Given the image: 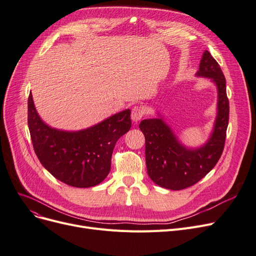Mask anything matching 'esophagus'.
Wrapping results in <instances>:
<instances>
[{"label": "esophagus", "mask_w": 256, "mask_h": 256, "mask_svg": "<svg viewBox=\"0 0 256 256\" xmlns=\"http://www.w3.org/2000/svg\"><path fill=\"white\" fill-rule=\"evenodd\" d=\"M144 113H146V110H144L142 106H134L132 108V113H130L132 120L134 122H138L144 116Z\"/></svg>", "instance_id": "34e87169"}]
</instances>
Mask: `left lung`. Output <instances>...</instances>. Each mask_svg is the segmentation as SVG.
Segmentation results:
<instances>
[{
	"instance_id": "1",
	"label": "left lung",
	"mask_w": 256,
	"mask_h": 256,
	"mask_svg": "<svg viewBox=\"0 0 256 256\" xmlns=\"http://www.w3.org/2000/svg\"><path fill=\"white\" fill-rule=\"evenodd\" d=\"M196 76L211 78L218 86V116L214 132L203 146L187 148L178 141L162 118L144 119L139 128L146 137L148 174L152 182L172 190L194 185L212 170L224 150L229 121L226 80L218 62L207 50Z\"/></svg>"
}]
</instances>
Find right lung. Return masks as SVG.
I'll list each match as a JSON object with an SVG mask.
<instances>
[{
  "instance_id": "right-lung-1",
  "label": "right lung",
  "mask_w": 256,
  "mask_h": 256,
  "mask_svg": "<svg viewBox=\"0 0 256 256\" xmlns=\"http://www.w3.org/2000/svg\"><path fill=\"white\" fill-rule=\"evenodd\" d=\"M130 126V110H126L86 130L52 128L40 118L29 94L28 126L33 148L44 168L73 187H92L106 179L115 144Z\"/></svg>"
}]
</instances>
